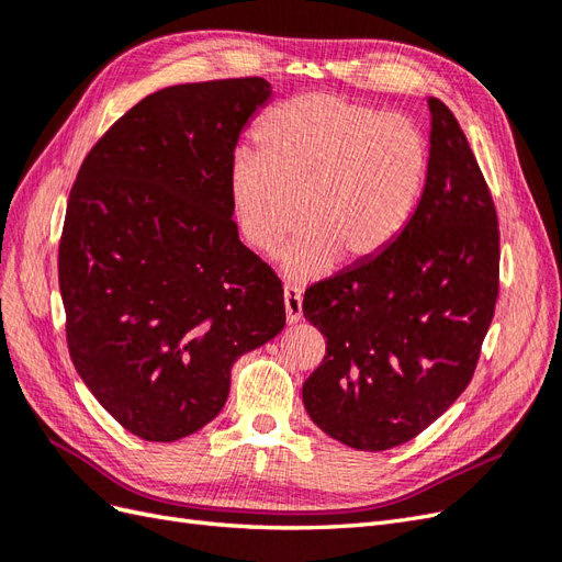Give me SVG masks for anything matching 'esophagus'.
Listing matches in <instances>:
<instances>
[{"label":"esophagus","instance_id":"obj_1","mask_svg":"<svg viewBox=\"0 0 562 562\" xmlns=\"http://www.w3.org/2000/svg\"><path fill=\"white\" fill-rule=\"evenodd\" d=\"M283 302H285L288 323H297L302 318V288H297L293 283H285Z\"/></svg>","mask_w":562,"mask_h":562}]
</instances>
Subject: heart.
Returning a JSON list of instances; mask_svg holds the SVG:
<instances>
[{
  "instance_id": "obj_1",
  "label": "heart",
  "mask_w": 562,
  "mask_h": 562,
  "mask_svg": "<svg viewBox=\"0 0 562 562\" xmlns=\"http://www.w3.org/2000/svg\"><path fill=\"white\" fill-rule=\"evenodd\" d=\"M258 155L229 164V201L244 239L285 250L288 274L310 279L382 252L411 220L429 171L427 135L411 116L335 93H304L262 114Z\"/></svg>"
}]
</instances>
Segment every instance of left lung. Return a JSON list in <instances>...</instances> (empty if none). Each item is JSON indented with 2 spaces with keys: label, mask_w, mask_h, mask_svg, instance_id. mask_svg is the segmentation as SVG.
Masks as SVG:
<instances>
[{
  "label": "left lung",
  "mask_w": 562,
  "mask_h": 562,
  "mask_svg": "<svg viewBox=\"0 0 562 562\" xmlns=\"http://www.w3.org/2000/svg\"><path fill=\"white\" fill-rule=\"evenodd\" d=\"M422 199L394 244L304 291L326 356L302 386L318 429L380 452L422 434L469 386L499 295V223L454 114L429 98Z\"/></svg>",
  "instance_id": "obj_1"
}]
</instances>
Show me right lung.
I'll return each instance as SVG.
<instances>
[{
	"mask_svg": "<svg viewBox=\"0 0 562 562\" xmlns=\"http://www.w3.org/2000/svg\"><path fill=\"white\" fill-rule=\"evenodd\" d=\"M262 77L168 87L105 131L70 190L58 246L79 378L155 443L223 411L229 370L285 326L283 285L239 241L229 164Z\"/></svg>",
	"mask_w": 562,
	"mask_h": 562,
	"instance_id": "add662e5",
	"label": "right lung"
}]
</instances>
